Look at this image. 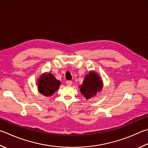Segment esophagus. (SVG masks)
Wrapping results in <instances>:
<instances>
[{
    "instance_id": "1",
    "label": "esophagus",
    "mask_w": 148,
    "mask_h": 148,
    "mask_svg": "<svg viewBox=\"0 0 148 148\" xmlns=\"http://www.w3.org/2000/svg\"><path fill=\"white\" fill-rule=\"evenodd\" d=\"M66 84L68 86H71L72 84V81H67L66 82Z\"/></svg>"
}]
</instances>
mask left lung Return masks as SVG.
Segmentation results:
<instances>
[{
	"label": "left lung",
	"instance_id": "obj_1",
	"mask_svg": "<svg viewBox=\"0 0 148 148\" xmlns=\"http://www.w3.org/2000/svg\"><path fill=\"white\" fill-rule=\"evenodd\" d=\"M103 83L100 76L94 71H90L86 75L82 85L80 86V91L87 100L96 95L101 90Z\"/></svg>",
	"mask_w": 148,
	"mask_h": 148
}]
</instances>
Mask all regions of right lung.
Returning <instances> with one entry per match:
<instances>
[{
    "mask_svg": "<svg viewBox=\"0 0 148 148\" xmlns=\"http://www.w3.org/2000/svg\"><path fill=\"white\" fill-rule=\"evenodd\" d=\"M60 84V81L51 73L42 74L37 82L39 92L45 96H52L58 90Z\"/></svg>",
    "mask_w": 148,
    "mask_h": 148,
    "instance_id": "obj_1",
    "label": "right lung"
}]
</instances>
